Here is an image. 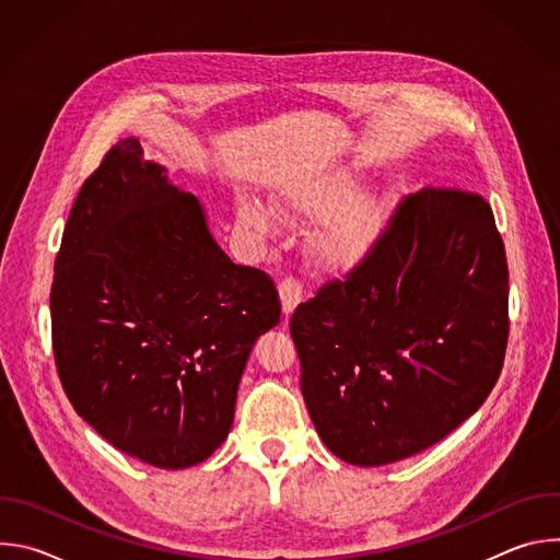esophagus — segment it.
Wrapping results in <instances>:
<instances>
[{
    "label": "esophagus",
    "mask_w": 560,
    "mask_h": 560,
    "mask_svg": "<svg viewBox=\"0 0 560 560\" xmlns=\"http://www.w3.org/2000/svg\"><path fill=\"white\" fill-rule=\"evenodd\" d=\"M279 299H281L283 314L290 316L296 310V305L301 303L303 290H301V285L294 279H283L281 285H279Z\"/></svg>",
    "instance_id": "obj_1"
}]
</instances>
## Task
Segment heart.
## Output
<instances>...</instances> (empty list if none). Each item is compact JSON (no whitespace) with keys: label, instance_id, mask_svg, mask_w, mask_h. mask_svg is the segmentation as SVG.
Masks as SVG:
<instances>
[{"label":"heart","instance_id":"heart-1","mask_svg":"<svg viewBox=\"0 0 560 560\" xmlns=\"http://www.w3.org/2000/svg\"><path fill=\"white\" fill-rule=\"evenodd\" d=\"M359 182L354 168H328L275 195L288 219H318L310 236V253L318 266L332 272H346L363 264L394 219V190H370L350 200ZM236 210L238 219L261 234H272L281 223L279 214L257 197H242Z\"/></svg>","mask_w":560,"mask_h":560}]
</instances>
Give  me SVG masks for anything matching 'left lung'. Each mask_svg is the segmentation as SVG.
Returning a JSON list of instances; mask_svg holds the SVG:
<instances>
[{
  "mask_svg": "<svg viewBox=\"0 0 560 560\" xmlns=\"http://www.w3.org/2000/svg\"><path fill=\"white\" fill-rule=\"evenodd\" d=\"M508 292L505 246L483 197H406L376 250L290 318L303 401L326 447L376 467L469 419L503 368Z\"/></svg>",
  "mask_w": 560,
  "mask_h": 560,
  "instance_id": "8db88e82",
  "label": "left lung"
}]
</instances>
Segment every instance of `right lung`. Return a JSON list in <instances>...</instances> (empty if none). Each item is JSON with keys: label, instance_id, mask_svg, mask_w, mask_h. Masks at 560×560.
<instances>
[{"label": "right lung", "instance_id": "right-lung-1", "mask_svg": "<svg viewBox=\"0 0 560 560\" xmlns=\"http://www.w3.org/2000/svg\"><path fill=\"white\" fill-rule=\"evenodd\" d=\"M279 314L270 277L230 261L166 166L135 137L108 150L72 203L50 290L55 363L79 417L148 465L206 460Z\"/></svg>", "mask_w": 560, "mask_h": 560}]
</instances>
